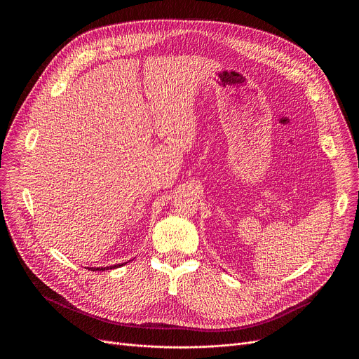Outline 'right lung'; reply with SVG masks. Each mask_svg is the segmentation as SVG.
Returning a JSON list of instances; mask_svg holds the SVG:
<instances>
[{"instance_id": "right-lung-1", "label": "right lung", "mask_w": 359, "mask_h": 359, "mask_svg": "<svg viewBox=\"0 0 359 359\" xmlns=\"http://www.w3.org/2000/svg\"><path fill=\"white\" fill-rule=\"evenodd\" d=\"M126 263H122V264H115V266H111V267H97V269H89V270H92V271H105V270H112V269H118V267H121V266H125Z\"/></svg>"}]
</instances>
